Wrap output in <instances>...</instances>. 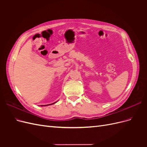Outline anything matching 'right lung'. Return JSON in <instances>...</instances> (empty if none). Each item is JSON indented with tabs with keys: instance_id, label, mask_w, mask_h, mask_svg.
<instances>
[{
	"instance_id": "add662e5",
	"label": "right lung",
	"mask_w": 147,
	"mask_h": 147,
	"mask_svg": "<svg viewBox=\"0 0 147 147\" xmlns=\"http://www.w3.org/2000/svg\"><path fill=\"white\" fill-rule=\"evenodd\" d=\"M56 102H55V103H53V104H48V105H41V106H47V105H52V104H55Z\"/></svg>"
}]
</instances>
